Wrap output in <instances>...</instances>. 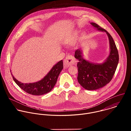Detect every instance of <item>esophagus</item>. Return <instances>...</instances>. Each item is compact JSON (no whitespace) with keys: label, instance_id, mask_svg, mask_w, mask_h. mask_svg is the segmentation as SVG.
I'll return each instance as SVG.
<instances>
[{"label":"esophagus","instance_id":"34e87169","mask_svg":"<svg viewBox=\"0 0 131 131\" xmlns=\"http://www.w3.org/2000/svg\"><path fill=\"white\" fill-rule=\"evenodd\" d=\"M76 63L74 58L71 55H68L64 61V66L65 68H67L70 66L74 65Z\"/></svg>","mask_w":131,"mask_h":131}]
</instances>
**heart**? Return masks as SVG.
I'll return each instance as SVG.
<instances>
[{
  "label": "heart",
  "instance_id": "b5f03b06",
  "mask_svg": "<svg viewBox=\"0 0 131 131\" xmlns=\"http://www.w3.org/2000/svg\"><path fill=\"white\" fill-rule=\"evenodd\" d=\"M80 35L81 33L79 31H74L66 37L65 39V42L69 45H73L78 41Z\"/></svg>",
  "mask_w": 131,
  "mask_h": 131
}]
</instances>
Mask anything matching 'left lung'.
Wrapping results in <instances>:
<instances>
[{
  "instance_id": "8db88e82",
  "label": "left lung",
  "mask_w": 131,
  "mask_h": 131,
  "mask_svg": "<svg viewBox=\"0 0 131 131\" xmlns=\"http://www.w3.org/2000/svg\"><path fill=\"white\" fill-rule=\"evenodd\" d=\"M97 30L107 34L109 43V54L101 63L89 62L83 57L82 50L78 49L74 53V58L78 59V81L87 90H95L109 83L114 75L119 62V54L113 37L105 29L95 23H90Z\"/></svg>"
}]
</instances>
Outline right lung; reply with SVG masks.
I'll list each match as a JSON object with an SVG mask.
<instances>
[{
    "label": "right lung",
    "mask_w": 131,
    "mask_h": 131,
    "mask_svg": "<svg viewBox=\"0 0 131 131\" xmlns=\"http://www.w3.org/2000/svg\"><path fill=\"white\" fill-rule=\"evenodd\" d=\"M63 68V62L61 60L52 67L43 78L33 83H22L15 78L12 73L11 75L16 84L25 92L34 95H42L50 92L53 89Z\"/></svg>",
    "instance_id": "obj_1"
}]
</instances>
